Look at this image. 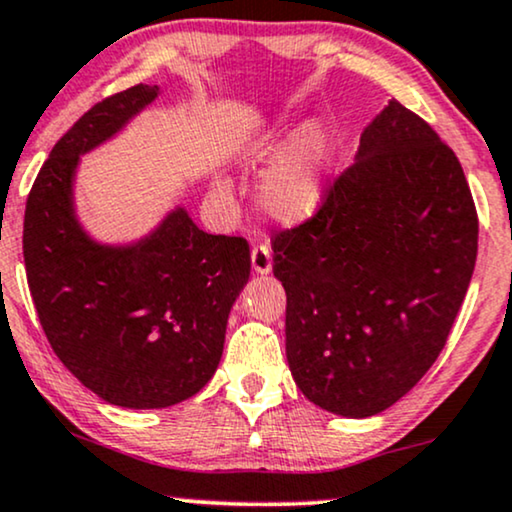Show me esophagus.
<instances>
[{"mask_svg":"<svg viewBox=\"0 0 512 512\" xmlns=\"http://www.w3.org/2000/svg\"><path fill=\"white\" fill-rule=\"evenodd\" d=\"M251 268H254L258 275H268L272 270V256L268 244H256V247L251 249Z\"/></svg>","mask_w":512,"mask_h":512,"instance_id":"1","label":"esophagus"}]
</instances>
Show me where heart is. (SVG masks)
I'll list each match as a JSON object with an SVG mask.
<instances>
[{
  "label": "heart",
  "instance_id": "b5f03b06",
  "mask_svg": "<svg viewBox=\"0 0 512 512\" xmlns=\"http://www.w3.org/2000/svg\"><path fill=\"white\" fill-rule=\"evenodd\" d=\"M244 159L249 167L272 169L258 188L261 209L275 223L301 225L322 209L327 197L331 141L322 124H289L265 131L247 143Z\"/></svg>",
  "mask_w": 512,
  "mask_h": 512
}]
</instances>
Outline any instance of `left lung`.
<instances>
[{
    "mask_svg": "<svg viewBox=\"0 0 512 512\" xmlns=\"http://www.w3.org/2000/svg\"><path fill=\"white\" fill-rule=\"evenodd\" d=\"M272 251L296 386L331 414L367 418L442 353L475 270L477 211L454 150L390 101L322 209Z\"/></svg>",
    "mask_w": 512,
    "mask_h": 512,
    "instance_id": "obj_1",
    "label": "left lung"
}]
</instances>
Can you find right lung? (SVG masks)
I'll return each instance as SVG.
<instances>
[{"label":"right lung","instance_id":"1","mask_svg":"<svg viewBox=\"0 0 512 512\" xmlns=\"http://www.w3.org/2000/svg\"><path fill=\"white\" fill-rule=\"evenodd\" d=\"M157 96L159 86L136 84L84 112L39 169L23 223L30 294L53 353L126 409H164L207 386L251 272L244 237L209 235L183 207L122 247L96 242L77 221L79 157Z\"/></svg>","mask_w":512,"mask_h":512}]
</instances>
